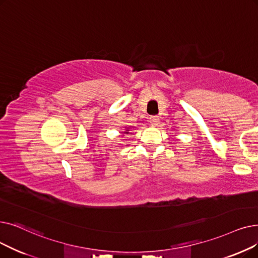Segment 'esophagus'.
I'll list each match as a JSON object with an SVG mask.
<instances>
[{
  "mask_svg": "<svg viewBox=\"0 0 258 258\" xmlns=\"http://www.w3.org/2000/svg\"><path fill=\"white\" fill-rule=\"evenodd\" d=\"M149 122L151 123L153 126H157V125L159 124V118L157 117V116H152V117H150Z\"/></svg>",
  "mask_w": 258,
  "mask_h": 258,
  "instance_id": "34e87169",
  "label": "esophagus"
}]
</instances>
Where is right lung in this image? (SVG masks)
Listing matches in <instances>:
<instances>
[{"label": "right lung", "mask_w": 258, "mask_h": 258, "mask_svg": "<svg viewBox=\"0 0 258 258\" xmlns=\"http://www.w3.org/2000/svg\"><path fill=\"white\" fill-rule=\"evenodd\" d=\"M128 133H130V131H128V130H126V131L124 132V134H128Z\"/></svg>", "instance_id": "right-lung-1"}]
</instances>
